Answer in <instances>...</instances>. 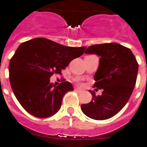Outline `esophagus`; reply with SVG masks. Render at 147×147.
Listing matches in <instances>:
<instances>
[{
    "instance_id": "1",
    "label": "esophagus",
    "mask_w": 147,
    "mask_h": 147,
    "mask_svg": "<svg viewBox=\"0 0 147 147\" xmlns=\"http://www.w3.org/2000/svg\"><path fill=\"white\" fill-rule=\"evenodd\" d=\"M75 91H78V92H82V89L78 88H75Z\"/></svg>"
}]
</instances>
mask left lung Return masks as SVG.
I'll return each instance as SVG.
<instances>
[{
  "instance_id": "8db88e82",
  "label": "left lung",
  "mask_w": 147,
  "mask_h": 147,
  "mask_svg": "<svg viewBox=\"0 0 147 147\" xmlns=\"http://www.w3.org/2000/svg\"><path fill=\"white\" fill-rule=\"evenodd\" d=\"M85 53L100 56L94 87L102 89V92L96 96L94 91L89 90L92 100L81 105V109L94 120L111 118L129 100L136 83L138 61L129 48L115 42L91 45Z\"/></svg>"
}]
</instances>
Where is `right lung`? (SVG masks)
<instances>
[{
    "label": "right lung",
    "mask_w": 147,
    "mask_h": 147,
    "mask_svg": "<svg viewBox=\"0 0 147 147\" xmlns=\"http://www.w3.org/2000/svg\"><path fill=\"white\" fill-rule=\"evenodd\" d=\"M86 47H66L45 38L21 43L10 59L9 82L14 94L28 113L39 118L55 115L64 95L74 91L69 82H50L69 63L83 54Z\"/></svg>",
    "instance_id": "add662e5"
}]
</instances>
